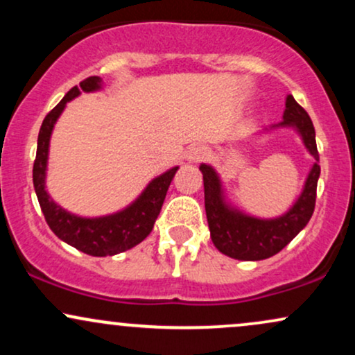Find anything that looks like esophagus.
Masks as SVG:
<instances>
[{"mask_svg": "<svg viewBox=\"0 0 355 355\" xmlns=\"http://www.w3.org/2000/svg\"><path fill=\"white\" fill-rule=\"evenodd\" d=\"M207 155H209L207 146L193 145L187 150L185 158H187V162H190V164H198V162H202L203 158H207Z\"/></svg>", "mask_w": 355, "mask_h": 355, "instance_id": "1", "label": "esophagus"}]
</instances>
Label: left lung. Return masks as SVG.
Listing matches in <instances>:
<instances>
[{
  "instance_id": "8db88e82",
  "label": "left lung",
  "mask_w": 355,
  "mask_h": 355,
  "mask_svg": "<svg viewBox=\"0 0 355 355\" xmlns=\"http://www.w3.org/2000/svg\"><path fill=\"white\" fill-rule=\"evenodd\" d=\"M284 121L272 128L291 126L302 138L305 148L315 158L311 172L305 178L302 193L294 205L285 214L275 218H259L243 214L225 200L222 180L214 166L202 164L203 189H205V211L209 222L210 237L214 245L222 254L237 260H263L279 254L292 239L304 229L315 209L317 180L320 177L319 152L315 145V130L311 116L294 100L287 95L285 100Z\"/></svg>"
}]
</instances>
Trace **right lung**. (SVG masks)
I'll use <instances>...</instances> for the list:
<instances>
[{
    "label": "right lung",
    "instance_id": "obj_1",
    "mask_svg": "<svg viewBox=\"0 0 355 355\" xmlns=\"http://www.w3.org/2000/svg\"><path fill=\"white\" fill-rule=\"evenodd\" d=\"M98 89H101L100 76H89V78L81 81L80 88L73 87L63 96V100L44 116L42 128H40L38 148H36L33 165V185L44 220L56 237L67 242L68 245L78 248L83 254L107 257L130 250L148 237L178 166H173V168L166 170L165 173L153 178L135 202L112 215L93 218L78 217V215L70 214L53 200L46 191V185H44L46 183L48 152H50L53 128H55L56 120L63 113L68 101L76 98L81 92L89 93L98 92Z\"/></svg>",
    "mask_w": 355,
    "mask_h": 355
}]
</instances>
